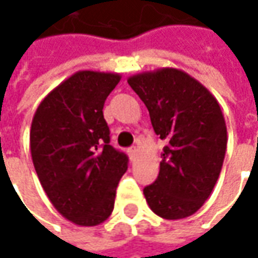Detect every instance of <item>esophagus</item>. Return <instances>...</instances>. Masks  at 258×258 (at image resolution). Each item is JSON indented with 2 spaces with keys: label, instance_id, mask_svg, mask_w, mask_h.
<instances>
[{
  "label": "esophagus",
  "instance_id": "1",
  "mask_svg": "<svg viewBox=\"0 0 258 258\" xmlns=\"http://www.w3.org/2000/svg\"><path fill=\"white\" fill-rule=\"evenodd\" d=\"M127 154H129V158L135 161V158H136V155H138V149L136 148H131V149H127Z\"/></svg>",
  "mask_w": 258,
  "mask_h": 258
}]
</instances>
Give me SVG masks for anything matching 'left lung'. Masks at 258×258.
I'll return each instance as SVG.
<instances>
[{"label":"left lung","instance_id":"8db88e82","mask_svg":"<svg viewBox=\"0 0 258 258\" xmlns=\"http://www.w3.org/2000/svg\"><path fill=\"white\" fill-rule=\"evenodd\" d=\"M129 86L149 110L165 142L159 173L145 186L149 208L165 220L195 214L213 192L227 149V126L213 93L179 69L131 76Z\"/></svg>","mask_w":258,"mask_h":258}]
</instances>
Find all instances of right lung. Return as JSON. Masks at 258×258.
I'll return each instance as SVG.
<instances>
[{
    "instance_id": "obj_1",
    "label": "right lung",
    "mask_w": 258,
    "mask_h": 258,
    "mask_svg": "<svg viewBox=\"0 0 258 258\" xmlns=\"http://www.w3.org/2000/svg\"><path fill=\"white\" fill-rule=\"evenodd\" d=\"M119 73L80 70L45 96L35 110L30 149L40 183L55 210L80 227L106 221L127 156L109 145L104 100Z\"/></svg>"
}]
</instances>
